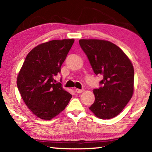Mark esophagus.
I'll return each mask as SVG.
<instances>
[{
    "label": "esophagus",
    "mask_w": 152,
    "mask_h": 152,
    "mask_svg": "<svg viewBox=\"0 0 152 152\" xmlns=\"http://www.w3.org/2000/svg\"><path fill=\"white\" fill-rule=\"evenodd\" d=\"M84 91V90H80L79 88H76L75 89V92H77V93H81V92H82Z\"/></svg>",
    "instance_id": "obj_1"
}]
</instances>
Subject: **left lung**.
Returning a JSON list of instances; mask_svg holds the SVG:
<instances>
[{"label":"left lung","mask_w":152,"mask_h":152,"mask_svg":"<svg viewBox=\"0 0 152 152\" xmlns=\"http://www.w3.org/2000/svg\"><path fill=\"white\" fill-rule=\"evenodd\" d=\"M96 75L103 76L102 86L93 90L94 103L89 109L101 119L116 117L130 101L134 91V69L121 49L109 41L80 39Z\"/></svg>","instance_id":"left-lung-1"}]
</instances>
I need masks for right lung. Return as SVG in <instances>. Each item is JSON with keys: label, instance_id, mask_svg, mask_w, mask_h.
<instances>
[{"label": "right lung", "instance_id": "right-lung-1", "mask_svg": "<svg viewBox=\"0 0 152 152\" xmlns=\"http://www.w3.org/2000/svg\"><path fill=\"white\" fill-rule=\"evenodd\" d=\"M74 42V39L51 40L31 50L18 74L17 84L25 104L33 114L51 120L63 111L72 95L55 84L53 77L60 72Z\"/></svg>", "mask_w": 152, "mask_h": 152}]
</instances>
